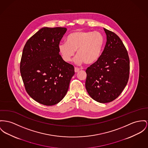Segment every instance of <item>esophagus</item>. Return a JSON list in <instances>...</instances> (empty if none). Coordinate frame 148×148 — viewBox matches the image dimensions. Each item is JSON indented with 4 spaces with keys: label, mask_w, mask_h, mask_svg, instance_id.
I'll return each instance as SVG.
<instances>
[{
    "label": "esophagus",
    "mask_w": 148,
    "mask_h": 148,
    "mask_svg": "<svg viewBox=\"0 0 148 148\" xmlns=\"http://www.w3.org/2000/svg\"><path fill=\"white\" fill-rule=\"evenodd\" d=\"M79 69H78L77 67H75V72L76 73H77V72H79Z\"/></svg>",
    "instance_id": "1"
}]
</instances>
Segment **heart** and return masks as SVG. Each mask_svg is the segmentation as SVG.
<instances>
[{"label": "heart", "mask_w": 148, "mask_h": 148, "mask_svg": "<svg viewBox=\"0 0 148 148\" xmlns=\"http://www.w3.org/2000/svg\"><path fill=\"white\" fill-rule=\"evenodd\" d=\"M104 45V38L101 33L80 30L69 34L67 42L60 43L58 51L62 59L69 62L77 50L75 62L91 65L100 58Z\"/></svg>", "instance_id": "b5f03b06"}]
</instances>
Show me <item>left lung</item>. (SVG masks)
I'll use <instances>...</instances> for the list:
<instances>
[{
	"label": "left lung",
	"mask_w": 148,
	"mask_h": 148,
	"mask_svg": "<svg viewBox=\"0 0 148 148\" xmlns=\"http://www.w3.org/2000/svg\"><path fill=\"white\" fill-rule=\"evenodd\" d=\"M107 42L100 58L86 70L85 87L94 100L106 103L118 98L126 86L130 59L123 42L106 29Z\"/></svg>",
	"instance_id": "1"
}]
</instances>
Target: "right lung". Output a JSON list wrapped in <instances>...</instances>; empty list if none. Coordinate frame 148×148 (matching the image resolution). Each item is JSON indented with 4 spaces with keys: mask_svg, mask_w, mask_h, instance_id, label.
I'll use <instances>...</instances> for the list:
<instances>
[{
    "mask_svg": "<svg viewBox=\"0 0 148 148\" xmlns=\"http://www.w3.org/2000/svg\"><path fill=\"white\" fill-rule=\"evenodd\" d=\"M67 29L43 27L26 42L20 72L30 97L45 106H53L65 97L74 67L62 59L58 45Z\"/></svg>",
    "mask_w": 148,
    "mask_h": 148,
    "instance_id": "obj_1",
    "label": "right lung"
}]
</instances>
